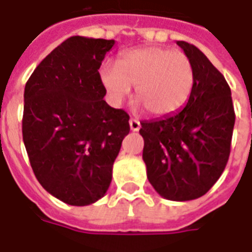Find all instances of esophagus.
Returning a JSON list of instances; mask_svg holds the SVG:
<instances>
[{"label":"esophagus","instance_id":"obj_1","mask_svg":"<svg viewBox=\"0 0 252 252\" xmlns=\"http://www.w3.org/2000/svg\"><path fill=\"white\" fill-rule=\"evenodd\" d=\"M128 124H130V128H131V131H138L139 128H141V122L135 118H131L128 121Z\"/></svg>","mask_w":252,"mask_h":252}]
</instances>
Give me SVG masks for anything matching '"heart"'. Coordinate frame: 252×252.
I'll use <instances>...</instances> for the list:
<instances>
[{
    "label": "heart",
    "mask_w": 252,
    "mask_h": 252,
    "mask_svg": "<svg viewBox=\"0 0 252 252\" xmlns=\"http://www.w3.org/2000/svg\"><path fill=\"white\" fill-rule=\"evenodd\" d=\"M99 78L114 103H121L135 86V95L149 113L169 115L190 98L195 70L185 53L151 46L122 53L117 65L103 62Z\"/></svg>",
    "instance_id": "b5f03b06"
}]
</instances>
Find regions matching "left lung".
Segmentation results:
<instances>
[{"label": "left lung", "mask_w": 252, "mask_h": 252, "mask_svg": "<svg viewBox=\"0 0 252 252\" xmlns=\"http://www.w3.org/2000/svg\"><path fill=\"white\" fill-rule=\"evenodd\" d=\"M194 65L195 82L186 106L143 121L139 134L147 179L162 198L175 202L205 195L230 157L235 113L226 79L198 47L177 41Z\"/></svg>", "instance_id": "obj_1"}]
</instances>
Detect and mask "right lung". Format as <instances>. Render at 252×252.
<instances>
[{
    "label": "right lung",
    "mask_w": 252,
    "mask_h": 252,
    "mask_svg": "<svg viewBox=\"0 0 252 252\" xmlns=\"http://www.w3.org/2000/svg\"><path fill=\"white\" fill-rule=\"evenodd\" d=\"M114 39L74 35L43 58L26 82L22 137L34 175L71 206L105 195L130 131L128 114L106 103L99 67Z\"/></svg>",
    "instance_id": "right-lung-1"
}]
</instances>
